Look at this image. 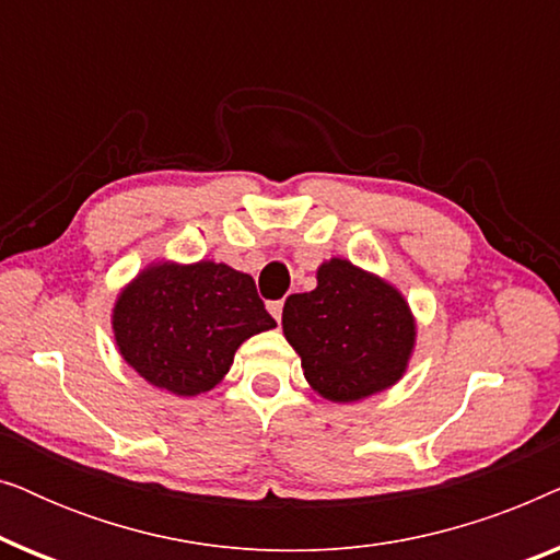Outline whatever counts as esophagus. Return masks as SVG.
<instances>
[{"label":"esophagus","mask_w":560,"mask_h":560,"mask_svg":"<svg viewBox=\"0 0 560 560\" xmlns=\"http://www.w3.org/2000/svg\"><path fill=\"white\" fill-rule=\"evenodd\" d=\"M267 311L272 313L275 320H280L282 318V301H270L267 303Z\"/></svg>","instance_id":"esophagus-1"}]
</instances>
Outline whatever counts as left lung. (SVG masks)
Returning <instances> with one entry per match:
<instances>
[{"mask_svg":"<svg viewBox=\"0 0 560 560\" xmlns=\"http://www.w3.org/2000/svg\"><path fill=\"white\" fill-rule=\"evenodd\" d=\"M282 331L311 387L334 402L395 385L416 341L405 298L347 259L320 265L316 290L288 298Z\"/></svg>","mask_w":560,"mask_h":560,"instance_id":"left-lung-1","label":"left lung"}]
</instances>
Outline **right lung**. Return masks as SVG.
<instances>
[{"mask_svg":"<svg viewBox=\"0 0 560 560\" xmlns=\"http://www.w3.org/2000/svg\"><path fill=\"white\" fill-rule=\"evenodd\" d=\"M272 326L255 280L217 262L152 265L114 305L125 362L183 397L219 385L240 343Z\"/></svg>","mask_w":560,"mask_h":560,"instance_id":"right-lung-1","label":"right lung"}]
</instances>
